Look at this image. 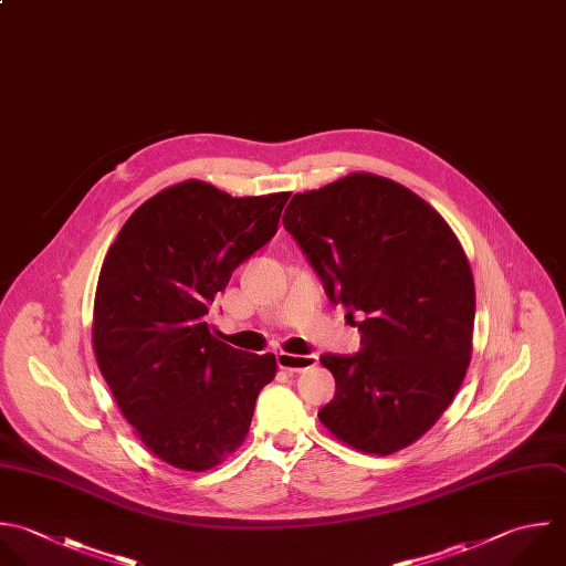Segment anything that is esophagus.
Returning <instances> with one entry per match:
<instances>
[{"instance_id":"34e87169","label":"esophagus","mask_w":566,"mask_h":566,"mask_svg":"<svg viewBox=\"0 0 566 566\" xmlns=\"http://www.w3.org/2000/svg\"><path fill=\"white\" fill-rule=\"evenodd\" d=\"M279 367L285 371H305L316 365L318 356L316 354H290V352H279L276 354Z\"/></svg>"}]
</instances>
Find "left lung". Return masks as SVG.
<instances>
[{
  "label": "left lung",
  "mask_w": 566,
  "mask_h": 566,
  "mask_svg": "<svg viewBox=\"0 0 566 566\" xmlns=\"http://www.w3.org/2000/svg\"><path fill=\"white\" fill-rule=\"evenodd\" d=\"M283 223L327 296L347 316L365 312L363 349L321 356L336 394L318 420L363 453L409 447L444 413L471 360L475 287L458 237L416 192L371 172L294 195Z\"/></svg>",
  "instance_id": "obj_1"
}]
</instances>
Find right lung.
Wrapping results in <instances>:
<instances>
[{
	"mask_svg": "<svg viewBox=\"0 0 566 566\" xmlns=\"http://www.w3.org/2000/svg\"><path fill=\"white\" fill-rule=\"evenodd\" d=\"M290 195L175 184L130 214L104 259L93 312L99 371L137 438L177 469L208 471L237 451L276 374L274 354L219 340L208 307L276 234Z\"/></svg>",
	"mask_w": 566,
	"mask_h": 566,
	"instance_id": "right-lung-1",
	"label": "right lung"
}]
</instances>
